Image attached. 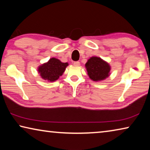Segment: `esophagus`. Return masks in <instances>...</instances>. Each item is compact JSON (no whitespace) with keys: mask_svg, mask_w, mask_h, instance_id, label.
<instances>
[{"mask_svg":"<svg viewBox=\"0 0 150 150\" xmlns=\"http://www.w3.org/2000/svg\"><path fill=\"white\" fill-rule=\"evenodd\" d=\"M73 65L75 66H79L80 65V62H75L73 63Z\"/></svg>","mask_w":150,"mask_h":150,"instance_id":"1","label":"esophagus"}]
</instances>
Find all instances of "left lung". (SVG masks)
<instances>
[{
  "instance_id": "obj_1",
  "label": "left lung",
  "mask_w": 150,
  "mask_h": 150,
  "mask_svg": "<svg viewBox=\"0 0 150 150\" xmlns=\"http://www.w3.org/2000/svg\"><path fill=\"white\" fill-rule=\"evenodd\" d=\"M85 68L88 77L96 82L105 80L110 75V65L99 57H91L85 63Z\"/></svg>"
}]
</instances>
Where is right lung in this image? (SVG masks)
Segmentation results:
<instances>
[{"mask_svg":"<svg viewBox=\"0 0 150 150\" xmlns=\"http://www.w3.org/2000/svg\"><path fill=\"white\" fill-rule=\"evenodd\" d=\"M69 63H63L57 58H50L47 62L40 65L38 67V71L43 79L54 82L65 72Z\"/></svg>","mask_w":150,"mask_h":150,"instance_id":"1","label":"right lung"}]
</instances>
